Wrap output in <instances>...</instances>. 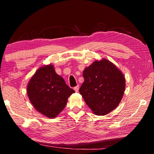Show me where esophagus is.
I'll return each mask as SVG.
<instances>
[{
  "label": "esophagus",
  "mask_w": 154,
  "mask_h": 154,
  "mask_svg": "<svg viewBox=\"0 0 154 154\" xmlns=\"http://www.w3.org/2000/svg\"><path fill=\"white\" fill-rule=\"evenodd\" d=\"M79 85H77V86H75V88H74V90H75V91L76 92H77L78 91H79Z\"/></svg>",
  "instance_id": "obj_1"
}]
</instances>
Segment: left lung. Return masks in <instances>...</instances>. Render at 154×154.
Wrapping results in <instances>:
<instances>
[{"mask_svg":"<svg viewBox=\"0 0 154 154\" xmlns=\"http://www.w3.org/2000/svg\"><path fill=\"white\" fill-rule=\"evenodd\" d=\"M79 89L94 114L105 116L118 106L123 97L126 80L122 72L109 60H95L83 72Z\"/></svg>","mask_w":154,"mask_h":154,"instance_id":"1","label":"left lung"}]
</instances>
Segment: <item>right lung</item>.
<instances>
[{"mask_svg":"<svg viewBox=\"0 0 154 154\" xmlns=\"http://www.w3.org/2000/svg\"><path fill=\"white\" fill-rule=\"evenodd\" d=\"M75 91L66 84L51 64L40 67L27 85V94L34 107L49 118H55Z\"/></svg>","mask_w":154,"mask_h":154,"instance_id":"1","label":"right lung"}]
</instances>
